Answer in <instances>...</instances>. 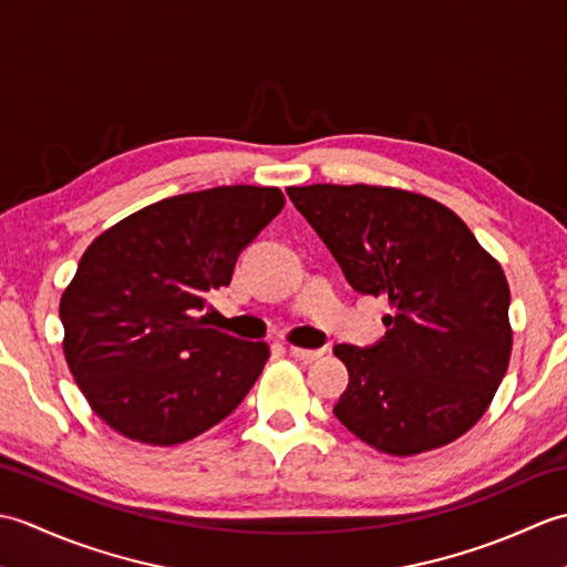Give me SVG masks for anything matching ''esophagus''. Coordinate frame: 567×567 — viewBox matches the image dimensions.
<instances>
[{
	"label": "esophagus",
	"instance_id": "esophagus-1",
	"mask_svg": "<svg viewBox=\"0 0 567 567\" xmlns=\"http://www.w3.org/2000/svg\"><path fill=\"white\" fill-rule=\"evenodd\" d=\"M290 355L302 360V363H315V360L321 355V351H309V348H297V346H290Z\"/></svg>",
	"mask_w": 567,
	"mask_h": 567
}]
</instances>
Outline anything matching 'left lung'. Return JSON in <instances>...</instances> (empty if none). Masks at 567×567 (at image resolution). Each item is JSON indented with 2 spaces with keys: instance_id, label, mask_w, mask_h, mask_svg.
I'll use <instances>...</instances> for the list:
<instances>
[{
  "instance_id": "left-lung-1",
  "label": "left lung",
  "mask_w": 567,
  "mask_h": 567,
  "mask_svg": "<svg viewBox=\"0 0 567 567\" xmlns=\"http://www.w3.org/2000/svg\"><path fill=\"white\" fill-rule=\"evenodd\" d=\"M353 290L384 297L380 343H341L333 414L388 455L426 453L473 429L512 355L502 265L445 204L382 185L287 187Z\"/></svg>"
}]
</instances>
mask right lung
I'll return each mask as SVG.
<instances>
[{"label":"right lung","mask_w":567,"mask_h":567,"mask_svg":"<svg viewBox=\"0 0 567 567\" xmlns=\"http://www.w3.org/2000/svg\"><path fill=\"white\" fill-rule=\"evenodd\" d=\"M282 207L277 187L187 192L126 216L82 252L60 297L63 353L106 426L177 445L244 402L268 343L209 329L197 311Z\"/></svg>","instance_id":"1"}]
</instances>
